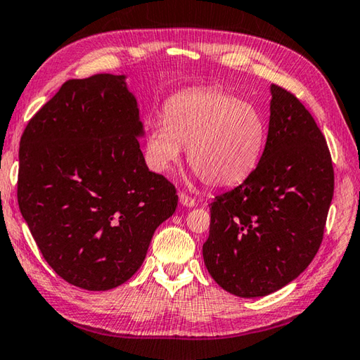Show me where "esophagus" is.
<instances>
[{
    "instance_id": "obj_1",
    "label": "esophagus",
    "mask_w": 360,
    "mask_h": 360,
    "mask_svg": "<svg viewBox=\"0 0 360 360\" xmlns=\"http://www.w3.org/2000/svg\"><path fill=\"white\" fill-rule=\"evenodd\" d=\"M179 200H180V203L183 207H186V208H191V207H194L195 205V200L193 199V198H189L188 194H183V193H180L179 194Z\"/></svg>"
}]
</instances>
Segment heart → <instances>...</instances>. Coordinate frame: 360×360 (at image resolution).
I'll return each instance as SVG.
<instances>
[{
	"label": "heart",
	"instance_id": "b5f03b06",
	"mask_svg": "<svg viewBox=\"0 0 360 360\" xmlns=\"http://www.w3.org/2000/svg\"><path fill=\"white\" fill-rule=\"evenodd\" d=\"M266 146L262 112L218 89H191L165 105V120L150 124L146 160L153 172L167 175L188 148V162L212 188H230L249 179Z\"/></svg>",
	"mask_w": 360,
	"mask_h": 360
}]
</instances>
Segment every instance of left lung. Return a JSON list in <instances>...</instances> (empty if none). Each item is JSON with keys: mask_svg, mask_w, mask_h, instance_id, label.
I'll return each instance as SVG.
<instances>
[{"mask_svg": "<svg viewBox=\"0 0 360 360\" xmlns=\"http://www.w3.org/2000/svg\"><path fill=\"white\" fill-rule=\"evenodd\" d=\"M263 157L240 186L210 203L203 262L229 293L260 297L295 281L314 260L334 195L330 153L293 94L271 84Z\"/></svg>", "mask_w": 360, "mask_h": 360, "instance_id": "left-lung-1", "label": "left lung"}]
</instances>
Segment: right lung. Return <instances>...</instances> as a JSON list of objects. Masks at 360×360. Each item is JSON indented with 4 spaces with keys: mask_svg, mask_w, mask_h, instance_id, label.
<instances>
[{
    "mask_svg": "<svg viewBox=\"0 0 360 360\" xmlns=\"http://www.w3.org/2000/svg\"><path fill=\"white\" fill-rule=\"evenodd\" d=\"M138 100L127 75L69 79L25 128L18 207L56 274L105 291L141 268L179 195L148 171Z\"/></svg>",
    "mask_w": 360,
    "mask_h": 360,
    "instance_id": "obj_1",
    "label": "right lung"
}]
</instances>
